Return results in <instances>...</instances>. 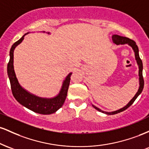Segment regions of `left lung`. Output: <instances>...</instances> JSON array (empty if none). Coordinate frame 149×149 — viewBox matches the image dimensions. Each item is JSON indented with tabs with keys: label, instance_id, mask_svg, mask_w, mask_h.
<instances>
[{
	"label": "left lung",
	"instance_id": "left-lung-1",
	"mask_svg": "<svg viewBox=\"0 0 149 149\" xmlns=\"http://www.w3.org/2000/svg\"><path fill=\"white\" fill-rule=\"evenodd\" d=\"M112 40H113V42H114V43L116 44V45H120V44H128V45H130L132 47V49H134V53H135V58H136V62H137L138 65H139V90H138V92H136V94L135 95V96L133 97L132 100L130 102L128 103L127 105L125 106V107L122 108L121 109H120L118 111H113V112H111V113H109V112H105V111H103L100 110L99 108H97L96 107H95L94 105L93 107L95 108V109H97V110H98L99 111H101L102 113H107V114H109V115H113V114H116L118 113H120V112H122L123 111L125 110V109H127V108H129L130 106L134 103V102L136 100V98H137V97L139 96L140 94L141 93V92H142L143 89V85H144V80H143V74H142V71H143V64H142V61H141V59H140L139 57V49H138V47L137 45H136V42H135L134 40H131V39L128 38L127 37H123V36H118V35H113L112 36Z\"/></svg>",
	"mask_w": 149,
	"mask_h": 149
}]
</instances>
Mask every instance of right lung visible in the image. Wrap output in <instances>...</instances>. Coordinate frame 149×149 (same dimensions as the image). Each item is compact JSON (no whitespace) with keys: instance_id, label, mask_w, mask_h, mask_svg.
Wrapping results in <instances>:
<instances>
[{"instance_id":"add662e5","label":"right lung","mask_w":149,"mask_h":149,"mask_svg":"<svg viewBox=\"0 0 149 149\" xmlns=\"http://www.w3.org/2000/svg\"><path fill=\"white\" fill-rule=\"evenodd\" d=\"M24 35L19 40L15 42L12 46L10 51V60L8 64V75L10 79L11 90L13 96L19 103L24 107L33 111L37 113L47 115L56 112L62 107L67 95L71 73H69L63 83L62 88L57 97L52 99H44L31 95L26 91L19 84L16 78L13 66V52L17 45L21 42L24 39Z\"/></svg>"}]
</instances>
